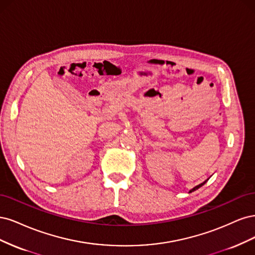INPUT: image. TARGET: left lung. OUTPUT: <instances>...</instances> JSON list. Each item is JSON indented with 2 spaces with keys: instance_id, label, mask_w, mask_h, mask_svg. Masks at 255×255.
<instances>
[{
  "instance_id": "obj_1",
  "label": "left lung",
  "mask_w": 255,
  "mask_h": 255,
  "mask_svg": "<svg viewBox=\"0 0 255 255\" xmlns=\"http://www.w3.org/2000/svg\"><path fill=\"white\" fill-rule=\"evenodd\" d=\"M205 182H207V181H204V182H202L201 184H199V185H197V186H195V187L193 188V190H191V191H190V193H192V192H194V191H196V190H198V188H199V187H201V186H202V185H203V184H204Z\"/></svg>"
}]
</instances>
